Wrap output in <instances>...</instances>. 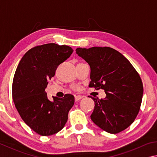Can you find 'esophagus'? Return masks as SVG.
<instances>
[{"instance_id":"1","label":"esophagus","mask_w":157,"mask_h":157,"mask_svg":"<svg viewBox=\"0 0 157 157\" xmlns=\"http://www.w3.org/2000/svg\"><path fill=\"white\" fill-rule=\"evenodd\" d=\"M82 98V97L81 96V95H76V96H75V102H77V101H79V100H81Z\"/></svg>"}]
</instances>
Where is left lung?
<instances>
[{"label": "left lung", "mask_w": 157, "mask_h": 157, "mask_svg": "<svg viewBox=\"0 0 157 157\" xmlns=\"http://www.w3.org/2000/svg\"><path fill=\"white\" fill-rule=\"evenodd\" d=\"M76 53L91 68L89 87L104 89L106 97L95 102L92 121L105 132L117 134L136 118L141 105L143 86L134 66L121 52L109 47L78 48Z\"/></svg>", "instance_id": "8db88e82"}]
</instances>
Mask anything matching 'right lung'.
I'll list each match as a JSON object with an SVG mask.
<instances>
[{"label":"right lung","instance_id":"1","mask_svg":"<svg viewBox=\"0 0 157 157\" xmlns=\"http://www.w3.org/2000/svg\"><path fill=\"white\" fill-rule=\"evenodd\" d=\"M70 46L51 43L33 48L23 55L13 79L12 98L23 121L41 136L59 132L68 120L74 105L73 95L52 97L45 91L58 66L71 56Z\"/></svg>","mask_w":157,"mask_h":157}]
</instances>
